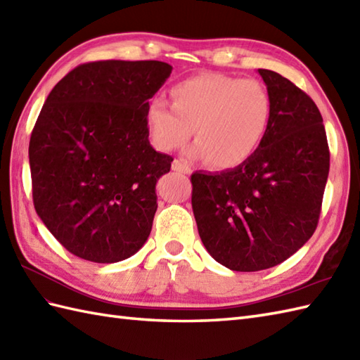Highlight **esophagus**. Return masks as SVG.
<instances>
[{
    "label": "esophagus",
    "mask_w": 360,
    "mask_h": 360,
    "mask_svg": "<svg viewBox=\"0 0 360 360\" xmlns=\"http://www.w3.org/2000/svg\"><path fill=\"white\" fill-rule=\"evenodd\" d=\"M172 168L174 172H179V173H184V174H190L192 173V168L188 167V164L186 162L184 159H174Z\"/></svg>",
    "instance_id": "1"
}]
</instances>
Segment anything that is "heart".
Returning <instances> with one entry per match:
<instances>
[{"label":"heart","instance_id":"b5f03b06","mask_svg":"<svg viewBox=\"0 0 360 360\" xmlns=\"http://www.w3.org/2000/svg\"><path fill=\"white\" fill-rule=\"evenodd\" d=\"M172 105L151 101L145 119L158 148L184 147L190 156L217 168L243 164L262 147L272 120V98L262 82L224 74H202L170 91Z\"/></svg>","mask_w":360,"mask_h":360}]
</instances>
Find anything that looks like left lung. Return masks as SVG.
<instances>
[{
	"label": "left lung",
	"instance_id": "left-lung-1",
	"mask_svg": "<svg viewBox=\"0 0 360 360\" xmlns=\"http://www.w3.org/2000/svg\"><path fill=\"white\" fill-rule=\"evenodd\" d=\"M272 120L254 155L232 170L192 174L201 241L238 272L285 262L314 233L330 173L323 119L314 101L283 75L258 70Z\"/></svg>",
	"mask_w": 360,
	"mask_h": 360
}]
</instances>
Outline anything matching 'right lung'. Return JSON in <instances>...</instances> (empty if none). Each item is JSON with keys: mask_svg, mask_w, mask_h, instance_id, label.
<instances>
[{"mask_svg": "<svg viewBox=\"0 0 360 360\" xmlns=\"http://www.w3.org/2000/svg\"><path fill=\"white\" fill-rule=\"evenodd\" d=\"M173 68L158 60L83 63L49 93L29 142L34 205L75 257L117 263L151 232L156 182L173 158L148 141V101Z\"/></svg>", "mask_w": 360, "mask_h": 360, "instance_id": "obj_1", "label": "right lung"}]
</instances>
